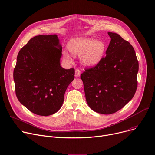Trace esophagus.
I'll list each match as a JSON object with an SVG mask.
<instances>
[{
  "mask_svg": "<svg viewBox=\"0 0 155 155\" xmlns=\"http://www.w3.org/2000/svg\"><path fill=\"white\" fill-rule=\"evenodd\" d=\"M81 75V71H80V70L78 69V68H77L75 70V77H79Z\"/></svg>",
  "mask_w": 155,
  "mask_h": 155,
  "instance_id": "1",
  "label": "esophagus"
}]
</instances>
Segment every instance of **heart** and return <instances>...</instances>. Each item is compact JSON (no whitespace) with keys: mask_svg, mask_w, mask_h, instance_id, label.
I'll use <instances>...</instances> for the list:
<instances>
[{"mask_svg":"<svg viewBox=\"0 0 155 155\" xmlns=\"http://www.w3.org/2000/svg\"><path fill=\"white\" fill-rule=\"evenodd\" d=\"M68 48L75 56H81V63L87 66L97 65L104 57L105 45L102 42L87 38H78L71 40ZM64 58L69 61L72 59L67 51L63 52Z\"/></svg>","mask_w":155,"mask_h":155,"instance_id":"1","label":"heart"}]
</instances>
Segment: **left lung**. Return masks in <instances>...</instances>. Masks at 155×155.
<instances>
[{
	"label": "left lung",
	"instance_id": "obj_1",
	"mask_svg": "<svg viewBox=\"0 0 155 155\" xmlns=\"http://www.w3.org/2000/svg\"><path fill=\"white\" fill-rule=\"evenodd\" d=\"M108 34L111 41L106 56L80 76L88 106L105 115L121 110L135 95L139 67L133 46L120 35Z\"/></svg>",
	"mask_w": 155,
	"mask_h": 155
}]
</instances>
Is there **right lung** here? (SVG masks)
Listing matches in <instances>:
<instances>
[{
	"label": "right lung",
	"instance_id": "right-lung-1",
	"mask_svg": "<svg viewBox=\"0 0 155 155\" xmlns=\"http://www.w3.org/2000/svg\"><path fill=\"white\" fill-rule=\"evenodd\" d=\"M61 46L57 35L31 38L17 55L14 70L15 94L36 115L48 116L63 104L65 91L75 77V69L60 66Z\"/></svg>",
	"mask_w": 155,
	"mask_h": 155
}]
</instances>
